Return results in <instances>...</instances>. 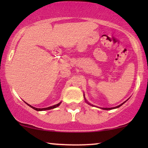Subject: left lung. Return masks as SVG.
I'll return each mask as SVG.
<instances>
[{"label":"left lung","instance_id":"obj_1","mask_svg":"<svg viewBox=\"0 0 148 148\" xmlns=\"http://www.w3.org/2000/svg\"><path fill=\"white\" fill-rule=\"evenodd\" d=\"M84 98H85V96H84ZM85 101H86V102L88 103V104H90V105H91V106H94V105H92V104H90V103H89L88 102H87V100H86V99L85 98ZM125 102H126V101H125ZM125 102H123V103H122V104H120V105H119V106H115V107H112V108H101L102 109H104V110H112V109H114V108H119V107H120L121 106H122V105L124 104Z\"/></svg>","mask_w":148,"mask_h":148}]
</instances>
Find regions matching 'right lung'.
<instances>
[{
    "label": "right lung",
    "instance_id": "1",
    "mask_svg": "<svg viewBox=\"0 0 148 148\" xmlns=\"http://www.w3.org/2000/svg\"><path fill=\"white\" fill-rule=\"evenodd\" d=\"M26 103V102H25ZM26 104H27L28 106H29L30 107H31V108H32L33 109H34V110H37V111H42V110H50V109H52V108H56V107H58V106H59V105L61 104V102H60V103H58V104H55V105H54V106H50V107H47V108H35V107H34V106H32L31 105H29V104H28L27 103H26Z\"/></svg>",
    "mask_w": 148,
    "mask_h": 148
}]
</instances>
